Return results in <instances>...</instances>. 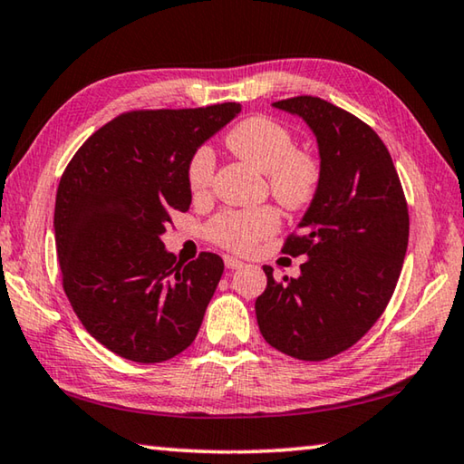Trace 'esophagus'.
Wrapping results in <instances>:
<instances>
[{"label": "esophagus", "mask_w": 464, "mask_h": 464, "mask_svg": "<svg viewBox=\"0 0 464 464\" xmlns=\"http://www.w3.org/2000/svg\"><path fill=\"white\" fill-rule=\"evenodd\" d=\"M225 266L229 270H237V268H241L243 266V262L239 260V257H233V256H225Z\"/></svg>", "instance_id": "esophagus-1"}]
</instances>
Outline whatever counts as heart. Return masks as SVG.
Returning a JSON list of instances; mask_svg holds the SVG:
<instances>
[{"label": "heart", "instance_id": "b5f03b06", "mask_svg": "<svg viewBox=\"0 0 464 464\" xmlns=\"http://www.w3.org/2000/svg\"><path fill=\"white\" fill-rule=\"evenodd\" d=\"M233 155L268 176L270 192L286 208L307 204L319 184V166L307 153L295 151V139L282 124L264 116L239 122L225 139ZM215 155L198 149L188 166V184L194 194H204L213 182ZM278 229V215L270 207L227 210L208 225L210 239L233 251H249Z\"/></svg>", "mask_w": 464, "mask_h": 464}]
</instances>
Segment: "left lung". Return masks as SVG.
Segmentation results:
<instances>
[{
    "mask_svg": "<svg viewBox=\"0 0 464 464\" xmlns=\"http://www.w3.org/2000/svg\"><path fill=\"white\" fill-rule=\"evenodd\" d=\"M303 119L319 149V184L285 254L307 256L301 276L274 278L256 301L272 348L298 360L348 350L382 315L410 239L401 182L379 135L345 110L313 96L274 102Z\"/></svg>",
    "mask_w": 464,
    "mask_h": 464,
    "instance_id": "obj_1",
    "label": "left lung"
}]
</instances>
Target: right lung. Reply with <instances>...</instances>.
<instances>
[{"label": "right lung", "instance_id": "add662e5", "mask_svg": "<svg viewBox=\"0 0 464 464\" xmlns=\"http://www.w3.org/2000/svg\"><path fill=\"white\" fill-rule=\"evenodd\" d=\"M241 104L137 110L85 140L63 174L54 243L63 288L83 327L110 352L155 364L194 342L225 264L202 251L176 264L161 235L188 210V166Z\"/></svg>", "mask_w": 464, "mask_h": 464}]
</instances>
